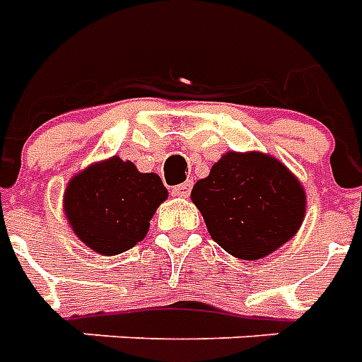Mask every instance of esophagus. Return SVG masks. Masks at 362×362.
<instances>
[{"mask_svg":"<svg viewBox=\"0 0 362 362\" xmlns=\"http://www.w3.org/2000/svg\"><path fill=\"white\" fill-rule=\"evenodd\" d=\"M189 192H192V182H184V184H178L173 188V194L178 197H188Z\"/></svg>","mask_w":362,"mask_h":362,"instance_id":"1","label":"esophagus"}]
</instances>
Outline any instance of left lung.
I'll return each instance as SVG.
<instances>
[{
  "mask_svg": "<svg viewBox=\"0 0 362 362\" xmlns=\"http://www.w3.org/2000/svg\"><path fill=\"white\" fill-rule=\"evenodd\" d=\"M215 243L230 256L259 259L296 235L304 189L277 158L227 153L192 189Z\"/></svg>",
  "mask_w": 362,
  "mask_h": 362,
  "instance_id": "left-lung-1",
  "label": "left lung"
}]
</instances>
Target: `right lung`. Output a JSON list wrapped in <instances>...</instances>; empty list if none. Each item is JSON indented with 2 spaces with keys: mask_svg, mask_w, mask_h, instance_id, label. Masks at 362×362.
I'll use <instances>...</instances> for the list:
<instances>
[{
  "mask_svg": "<svg viewBox=\"0 0 362 362\" xmlns=\"http://www.w3.org/2000/svg\"><path fill=\"white\" fill-rule=\"evenodd\" d=\"M166 196L157 174H141L134 163L114 157L77 174L64 204L75 235L98 254L114 256L145 238Z\"/></svg>",
  "mask_w": 362,
  "mask_h": 362,
  "instance_id": "1",
  "label": "right lung"
}]
</instances>
